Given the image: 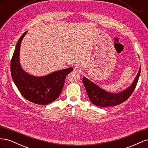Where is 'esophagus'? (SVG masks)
I'll return each instance as SVG.
<instances>
[{
  "label": "esophagus",
  "instance_id": "obj_1",
  "mask_svg": "<svg viewBox=\"0 0 148 148\" xmlns=\"http://www.w3.org/2000/svg\"><path fill=\"white\" fill-rule=\"evenodd\" d=\"M73 71L75 73H79L80 71H81V69H80L78 66H75L73 69Z\"/></svg>",
  "mask_w": 148,
  "mask_h": 148
}]
</instances>
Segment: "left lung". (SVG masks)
Listing matches in <instances>:
<instances>
[{
	"label": "left lung",
	"mask_w": 148,
	"mask_h": 148,
	"mask_svg": "<svg viewBox=\"0 0 148 148\" xmlns=\"http://www.w3.org/2000/svg\"><path fill=\"white\" fill-rule=\"evenodd\" d=\"M140 72L141 67L131 86L125 90L117 94L110 93L103 90L85 77L83 78V83L86 89L89 99L94 104L101 107L115 106L125 102L132 95L138 83Z\"/></svg>",
	"instance_id": "1"
}]
</instances>
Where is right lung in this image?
Returning <instances> with one entry per match:
<instances>
[{
    "instance_id": "add662e5",
    "label": "right lung",
    "mask_w": 148,
    "mask_h": 148,
    "mask_svg": "<svg viewBox=\"0 0 148 148\" xmlns=\"http://www.w3.org/2000/svg\"><path fill=\"white\" fill-rule=\"evenodd\" d=\"M27 31L18 39L11 60L12 78L21 95L36 104L46 105L57 99L63 89L65 79L73 70L70 67L54 71L47 76L36 77L24 71L21 67L19 56L22 39Z\"/></svg>"
}]
</instances>
